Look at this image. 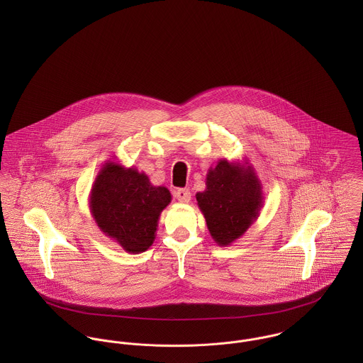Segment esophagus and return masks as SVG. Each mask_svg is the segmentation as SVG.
I'll use <instances>...</instances> for the list:
<instances>
[{
  "label": "esophagus",
  "mask_w": 363,
  "mask_h": 363,
  "mask_svg": "<svg viewBox=\"0 0 363 363\" xmlns=\"http://www.w3.org/2000/svg\"><path fill=\"white\" fill-rule=\"evenodd\" d=\"M174 197H176L180 203L187 204V203H190V200H191V193H190L187 189H179V190L174 191Z\"/></svg>",
  "instance_id": "esophagus-1"
}]
</instances>
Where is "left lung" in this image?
Wrapping results in <instances>:
<instances>
[{"mask_svg": "<svg viewBox=\"0 0 363 363\" xmlns=\"http://www.w3.org/2000/svg\"><path fill=\"white\" fill-rule=\"evenodd\" d=\"M206 190L196 194L213 242L226 247L257 220L264 206L262 186L249 162L220 159L209 167Z\"/></svg>", "mask_w": 363, "mask_h": 363, "instance_id": "left-lung-1", "label": "left lung"}]
</instances>
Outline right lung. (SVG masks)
I'll list each match as a JSON object with an SVG mask.
<instances>
[{"label":"right lung","instance_id":"add662e5","mask_svg":"<svg viewBox=\"0 0 363 363\" xmlns=\"http://www.w3.org/2000/svg\"><path fill=\"white\" fill-rule=\"evenodd\" d=\"M170 201V191L154 186L144 172L108 159L92 184L89 209L106 236L140 255L152 246L159 216Z\"/></svg>","mask_w":363,"mask_h":363}]
</instances>
